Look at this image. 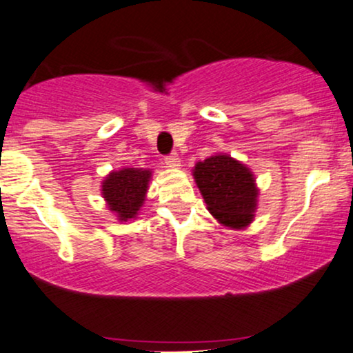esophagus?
I'll list each match as a JSON object with an SVG mask.
<instances>
[{
  "label": "esophagus",
  "mask_w": 353,
  "mask_h": 353,
  "mask_svg": "<svg viewBox=\"0 0 353 353\" xmlns=\"http://www.w3.org/2000/svg\"><path fill=\"white\" fill-rule=\"evenodd\" d=\"M163 160H165L167 167H170V168H178V167H180V163H181V160H180V157H178L176 152H172L170 155H167V157Z\"/></svg>",
  "instance_id": "34e87169"
}]
</instances>
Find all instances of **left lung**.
<instances>
[{
	"mask_svg": "<svg viewBox=\"0 0 353 353\" xmlns=\"http://www.w3.org/2000/svg\"><path fill=\"white\" fill-rule=\"evenodd\" d=\"M194 180L209 212L223 225L241 228L253 221L258 190L243 163L228 155H214L196 163Z\"/></svg>",
	"mask_w": 353,
	"mask_h": 353,
	"instance_id": "1",
	"label": "left lung"
}]
</instances>
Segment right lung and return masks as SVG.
I'll use <instances>...</instances> for the list:
<instances>
[{"instance_id": "1", "label": "right lung", "mask_w": 353, "mask_h": 353, "mask_svg": "<svg viewBox=\"0 0 353 353\" xmlns=\"http://www.w3.org/2000/svg\"><path fill=\"white\" fill-rule=\"evenodd\" d=\"M149 178V170L123 168L120 172L110 173L103 181V198L107 199L110 210L117 212L121 222L134 217L143 205Z\"/></svg>"}]
</instances>
